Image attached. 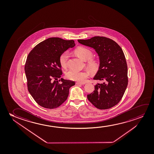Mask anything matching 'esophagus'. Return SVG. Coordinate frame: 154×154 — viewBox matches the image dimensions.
Instances as JSON below:
<instances>
[{"instance_id":"34e87169","label":"esophagus","mask_w":154,"mask_h":154,"mask_svg":"<svg viewBox=\"0 0 154 154\" xmlns=\"http://www.w3.org/2000/svg\"><path fill=\"white\" fill-rule=\"evenodd\" d=\"M76 85H82L85 84V83H81V82H76Z\"/></svg>"}]
</instances>
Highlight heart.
Wrapping results in <instances>:
<instances>
[{"mask_svg": "<svg viewBox=\"0 0 154 154\" xmlns=\"http://www.w3.org/2000/svg\"><path fill=\"white\" fill-rule=\"evenodd\" d=\"M76 56L83 61H88L87 67L91 72H97L99 67V63L97 60L91 59L93 57V53L88 49L84 47H78L75 51ZM69 57V53L65 51L62 53L59 57V63L61 67H65L67 63ZM66 76L70 80H75L78 82H86L88 78L89 73L86 72H78L74 70H69L66 72Z\"/></svg>", "mask_w": 154, "mask_h": 154, "instance_id": "obj_1", "label": "heart"}]
</instances>
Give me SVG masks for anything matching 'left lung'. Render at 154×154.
<instances>
[{
    "label": "left lung",
    "instance_id": "8db88e82",
    "mask_svg": "<svg viewBox=\"0 0 154 154\" xmlns=\"http://www.w3.org/2000/svg\"><path fill=\"white\" fill-rule=\"evenodd\" d=\"M78 42L93 48L98 54L99 69L94 79L103 82L95 85V91L87 95V98L100 109L114 107L122 98L128 85L127 65L122 49L105 37L95 36Z\"/></svg>",
    "mask_w": 154,
    "mask_h": 154
}]
</instances>
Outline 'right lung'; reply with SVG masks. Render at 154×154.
Returning <instances> with one entry per match:
<instances>
[{
	"label": "right lung",
	"mask_w": 154,
	"mask_h": 154,
	"mask_svg": "<svg viewBox=\"0 0 154 154\" xmlns=\"http://www.w3.org/2000/svg\"><path fill=\"white\" fill-rule=\"evenodd\" d=\"M75 46L73 40L52 37L36 45L28 56L25 66L28 89L42 107H59L67 99L70 88L75 85L74 81L62 78L58 80L63 74L59 57Z\"/></svg>",
	"instance_id": "1"
}]
</instances>
